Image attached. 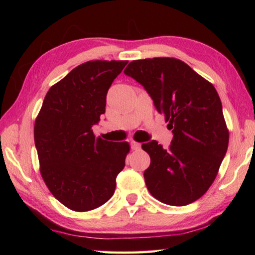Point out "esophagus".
Returning a JSON list of instances; mask_svg holds the SVG:
<instances>
[{
	"label": "esophagus",
	"instance_id": "esophagus-1",
	"mask_svg": "<svg viewBox=\"0 0 255 255\" xmlns=\"http://www.w3.org/2000/svg\"><path fill=\"white\" fill-rule=\"evenodd\" d=\"M130 146H131V148L133 149V150H137V149H139L140 148V144L139 143H137V141H135V140H132L131 143H130Z\"/></svg>",
	"mask_w": 255,
	"mask_h": 255
}]
</instances>
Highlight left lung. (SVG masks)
Listing matches in <instances>:
<instances>
[{"instance_id": "8db88e82", "label": "left lung", "mask_w": 255, "mask_h": 255, "mask_svg": "<svg viewBox=\"0 0 255 255\" xmlns=\"http://www.w3.org/2000/svg\"><path fill=\"white\" fill-rule=\"evenodd\" d=\"M125 74L144 86L173 132L167 149L156 140L141 145L150 157L144 172L150 195L170 206L198 200L217 176L230 140L215 86L173 57L132 60Z\"/></svg>"}]
</instances>
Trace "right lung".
Instances as JSON below:
<instances>
[{
	"label": "right lung",
	"instance_id": "right-lung-1",
	"mask_svg": "<svg viewBox=\"0 0 255 255\" xmlns=\"http://www.w3.org/2000/svg\"><path fill=\"white\" fill-rule=\"evenodd\" d=\"M128 60H89L47 92L34 122L40 174L56 199L84 213L110 199L130 150L127 141L96 137L107 92Z\"/></svg>",
	"mask_w": 255,
	"mask_h": 255
}]
</instances>
